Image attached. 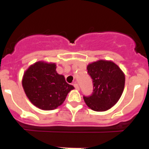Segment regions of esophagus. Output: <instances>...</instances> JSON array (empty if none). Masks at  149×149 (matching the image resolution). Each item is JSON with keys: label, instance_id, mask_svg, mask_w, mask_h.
<instances>
[{"label": "esophagus", "instance_id": "34e87169", "mask_svg": "<svg viewBox=\"0 0 149 149\" xmlns=\"http://www.w3.org/2000/svg\"><path fill=\"white\" fill-rule=\"evenodd\" d=\"M74 88H75L76 89H77V90H79V89H80V88H79V86H78V84H77L76 82H74Z\"/></svg>", "mask_w": 149, "mask_h": 149}]
</instances>
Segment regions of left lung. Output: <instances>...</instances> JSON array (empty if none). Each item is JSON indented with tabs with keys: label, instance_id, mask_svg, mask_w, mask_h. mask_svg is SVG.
Instances as JSON below:
<instances>
[{
	"label": "left lung",
	"instance_id": "8db88e82",
	"mask_svg": "<svg viewBox=\"0 0 149 149\" xmlns=\"http://www.w3.org/2000/svg\"><path fill=\"white\" fill-rule=\"evenodd\" d=\"M87 73L93 79V92L84 96L85 103L95 111H105L113 107L123 93L125 77L116 64L98 60L87 65Z\"/></svg>",
	"mask_w": 149,
	"mask_h": 149
}]
</instances>
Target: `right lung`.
I'll return each instance as SVG.
<instances>
[{
	"instance_id": "add662e5",
	"label": "right lung",
	"mask_w": 149,
	"mask_h": 149,
	"mask_svg": "<svg viewBox=\"0 0 149 149\" xmlns=\"http://www.w3.org/2000/svg\"><path fill=\"white\" fill-rule=\"evenodd\" d=\"M55 63L42 61L31 65L24 72L22 86L30 102L39 109L51 110L60 106L74 86L56 71Z\"/></svg>"
}]
</instances>
